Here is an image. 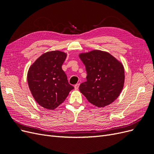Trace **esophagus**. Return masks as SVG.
<instances>
[{"label":"esophagus","mask_w":154,"mask_h":154,"mask_svg":"<svg viewBox=\"0 0 154 154\" xmlns=\"http://www.w3.org/2000/svg\"><path fill=\"white\" fill-rule=\"evenodd\" d=\"M79 85H80V84H79V83H77V84H76L75 85H74V89L78 90V88H79Z\"/></svg>","instance_id":"1"}]
</instances>
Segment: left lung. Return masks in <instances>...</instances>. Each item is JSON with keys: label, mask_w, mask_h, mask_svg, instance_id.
<instances>
[{"label": "left lung", "mask_w": 154, "mask_h": 154, "mask_svg": "<svg viewBox=\"0 0 154 154\" xmlns=\"http://www.w3.org/2000/svg\"><path fill=\"white\" fill-rule=\"evenodd\" d=\"M79 57L85 66L87 81L79 89L91 103L104 107L118 98L125 82L123 64L105 51L93 50Z\"/></svg>", "instance_id": "obj_1"}]
</instances>
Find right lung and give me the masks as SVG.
Instances as JSON below:
<instances>
[{"mask_svg": "<svg viewBox=\"0 0 154 154\" xmlns=\"http://www.w3.org/2000/svg\"><path fill=\"white\" fill-rule=\"evenodd\" d=\"M66 57L67 54L62 51H49L37 58L27 72V83L31 94L37 103L45 109H55L74 88L62 68Z\"/></svg>", "mask_w": 154, "mask_h": 154, "instance_id": "right-lung-1", "label": "right lung"}]
</instances>
